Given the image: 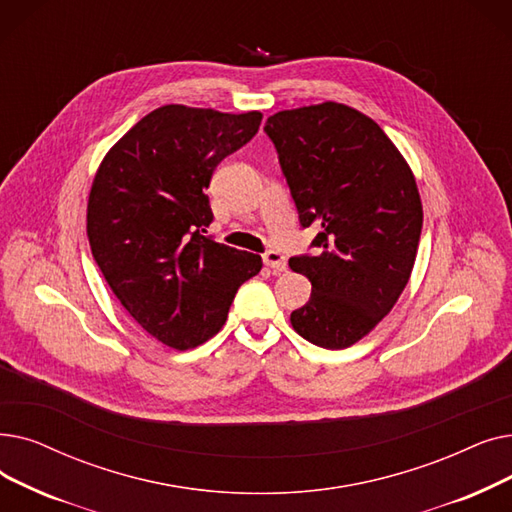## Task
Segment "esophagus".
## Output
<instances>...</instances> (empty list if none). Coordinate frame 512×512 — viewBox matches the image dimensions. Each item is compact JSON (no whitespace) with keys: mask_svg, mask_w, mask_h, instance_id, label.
I'll list each match as a JSON object with an SVG mask.
<instances>
[{"mask_svg":"<svg viewBox=\"0 0 512 512\" xmlns=\"http://www.w3.org/2000/svg\"><path fill=\"white\" fill-rule=\"evenodd\" d=\"M263 263L272 268L274 272H284L286 270V257L280 251H268L263 253Z\"/></svg>","mask_w":512,"mask_h":512,"instance_id":"obj_1","label":"esophagus"}]
</instances>
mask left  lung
Instances as JSON below:
<instances>
[{"label":"left lung","mask_w":512,"mask_h":512,"mask_svg":"<svg viewBox=\"0 0 512 512\" xmlns=\"http://www.w3.org/2000/svg\"><path fill=\"white\" fill-rule=\"evenodd\" d=\"M303 228H320L314 255L288 265L311 282L291 314L299 335L345 349L379 324L410 280L422 230L414 173L387 133L360 110L322 102L265 123Z\"/></svg>","instance_id":"left-lung-1"}]
</instances>
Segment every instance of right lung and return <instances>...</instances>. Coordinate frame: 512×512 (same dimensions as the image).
Segmentation results:
<instances>
[{"mask_svg":"<svg viewBox=\"0 0 512 512\" xmlns=\"http://www.w3.org/2000/svg\"><path fill=\"white\" fill-rule=\"evenodd\" d=\"M259 110L165 104L106 152L87 198V238L108 286L150 337L184 351L215 337L261 257L215 242L211 175L247 144Z\"/></svg>","mask_w":512,"mask_h":512,"instance_id":"right-lung-1","label":"right lung"}]
</instances>
